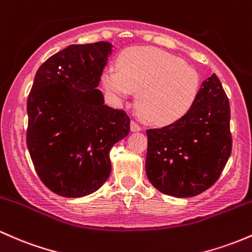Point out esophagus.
Listing matches in <instances>:
<instances>
[{
	"instance_id": "esophagus-1",
	"label": "esophagus",
	"mask_w": 252,
	"mask_h": 252,
	"mask_svg": "<svg viewBox=\"0 0 252 252\" xmlns=\"http://www.w3.org/2000/svg\"><path fill=\"white\" fill-rule=\"evenodd\" d=\"M142 129V126L139 124L136 123V121H131V131L136 132V131H140Z\"/></svg>"
}]
</instances>
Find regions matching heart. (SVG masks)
Returning <instances> with one entry per match:
<instances>
[{
    "label": "heart",
    "mask_w": 252,
    "mask_h": 252,
    "mask_svg": "<svg viewBox=\"0 0 252 252\" xmlns=\"http://www.w3.org/2000/svg\"><path fill=\"white\" fill-rule=\"evenodd\" d=\"M118 72L107 71L103 84L116 98L137 93L136 107L149 124L166 126L180 120L198 94L201 77L193 67L163 50L149 47L126 49Z\"/></svg>",
    "instance_id": "obj_1"
}]
</instances>
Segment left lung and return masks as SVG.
Returning <instances> with one entry per match:
<instances>
[{
	"label": "left lung",
	"instance_id": "obj_1",
	"mask_svg": "<svg viewBox=\"0 0 252 252\" xmlns=\"http://www.w3.org/2000/svg\"><path fill=\"white\" fill-rule=\"evenodd\" d=\"M229 119L228 97L213 74L180 120L147 131L145 170L150 183L162 193L180 198L213 186L232 151Z\"/></svg>",
	"mask_w": 252,
	"mask_h": 252
}]
</instances>
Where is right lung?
Listing matches in <instances>:
<instances>
[{
    "instance_id": "1",
    "label": "right lung",
    "mask_w": 252,
    "mask_h": 252,
    "mask_svg": "<svg viewBox=\"0 0 252 252\" xmlns=\"http://www.w3.org/2000/svg\"><path fill=\"white\" fill-rule=\"evenodd\" d=\"M110 53L108 42L69 45L42 63L29 94L30 156L62 197L98 190L112 172L110 149L129 133V116L105 105L96 89Z\"/></svg>"
}]
</instances>
